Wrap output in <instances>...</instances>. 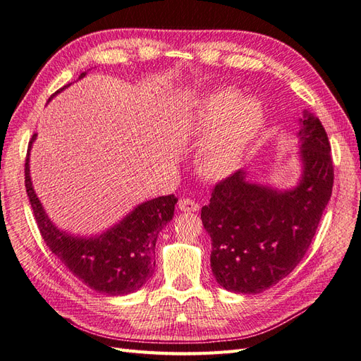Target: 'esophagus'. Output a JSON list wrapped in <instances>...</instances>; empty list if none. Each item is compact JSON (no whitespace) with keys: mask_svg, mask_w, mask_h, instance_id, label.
Segmentation results:
<instances>
[{"mask_svg":"<svg viewBox=\"0 0 361 361\" xmlns=\"http://www.w3.org/2000/svg\"><path fill=\"white\" fill-rule=\"evenodd\" d=\"M178 209L181 212H198L200 210V204L190 198H181L178 201Z\"/></svg>","mask_w":361,"mask_h":361,"instance_id":"obj_1","label":"esophagus"}]
</instances>
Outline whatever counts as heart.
<instances>
[{
  "label": "heart",
  "mask_w": 361,
  "mask_h": 361,
  "mask_svg": "<svg viewBox=\"0 0 361 361\" xmlns=\"http://www.w3.org/2000/svg\"><path fill=\"white\" fill-rule=\"evenodd\" d=\"M264 108L235 88H215L200 96L184 118L189 137L202 138L197 163L202 175L224 178L241 164L264 126Z\"/></svg>",
  "instance_id": "1"
}]
</instances>
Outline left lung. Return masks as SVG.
<instances>
[{
	"mask_svg": "<svg viewBox=\"0 0 361 361\" xmlns=\"http://www.w3.org/2000/svg\"><path fill=\"white\" fill-rule=\"evenodd\" d=\"M300 177L279 189L238 171L218 183L201 219L212 239L210 267L232 293L257 294L288 276L307 253L332 193L334 166L325 128L303 111L299 118Z\"/></svg>",
	"mask_w": 361,
	"mask_h": 361,
	"instance_id": "left-lung-1",
	"label": "left lung"
}]
</instances>
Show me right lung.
Wrapping results in <instances>:
<instances>
[{"instance_id": "add662e5", "label": "right lung", "mask_w": 361, "mask_h": 361, "mask_svg": "<svg viewBox=\"0 0 361 361\" xmlns=\"http://www.w3.org/2000/svg\"><path fill=\"white\" fill-rule=\"evenodd\" d=\"M85 76L87 71L80 73L79 79ZM70 85L54 92L49 102ZM36 135L33 134L27 151L25 190L45 244L91 290L106 295H125L140 290L154 274L157 236L172 221L178 200L168 195L145 201L113 227L91 236L62 230L49 218L32 183L30 151Z\"/></svg>"}]
</instances>
